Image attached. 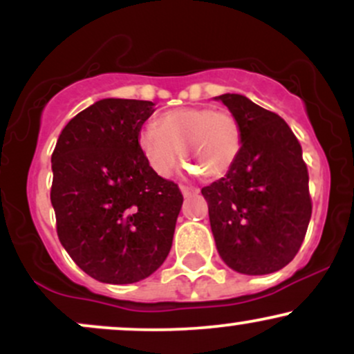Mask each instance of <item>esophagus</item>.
<instances>
[{"mask_svg": "<svg viewBox=\"0 0 354 354\" xmlns=\"http://www.w3.org/2000/svg\"><path fill=\"white\" fill-rule=\"evenodd\" d=\"M181 193H183V196L188 198V196H194V194H198V189L188 188V186H181Z\"/></svg>", "mask_w": 354, "mask_h": 354, "instance_id": "obj_1", "label": "esophagus"}]
</instances>
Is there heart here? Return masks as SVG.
<instances>
[{"instance_id":"1","label":"heart","mask_w":354,"mask_h":354,"mask_svg":"<svg viewBox=\"0 0 354 354\" xmlns=\"http://www.w3.org/2000/svg\"><path fill=\"white\" fill-rule=\"evenodd\" d=\"M153 126L138 136V146L149 168L160 176L173 171L180 146L208 176H221L230 171L241 151V128L231 113L214 111L209 106L178 108L165 113Z\"/></svg>"}]
</instances>
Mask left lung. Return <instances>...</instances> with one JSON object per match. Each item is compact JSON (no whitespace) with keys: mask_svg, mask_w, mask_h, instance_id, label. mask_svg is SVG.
<instances>
[{"mask_svg":"<svg viewBox=\"0 0 354 354\" xmlns=\"http://www.w3.org/2000/svg\"><path fill=\"white\" fill-rule=\"evenodd\" d=\"M241 128V151L221 180L201 189L216 250L231 270L270 274L301 246L311 218L301 145L286 121L234 93L216 96Z\"/></svg>","mask_w":354,"mask_h":354,"instance_id":"left-lung-1","label":"left lung"}]
</instances>
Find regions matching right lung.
I'll return each mask as SVG.
<instances>
[{"instance_id":"obj_1","label":"right lung","mask_w":354,"mask_h":354,"mask_svg":"<svg viewBox=\"0 0 354 354\" xmlns=\"http://www.w3.org/2000/svg\"><path fill=\"white\" fill-rule=\"evenodd\" d=\"M154 103L104 98L63 128L51 156V205L73 261L101 283L148 278L168 256L183 205L178 185L138 146Z\"/></svg>"}]
</instances>
